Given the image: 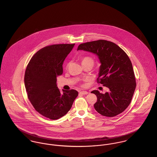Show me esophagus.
I'll return each mask as SVG.
<instances>
[{
	"mask_svg": "<svg viewBox=\"0 0 157 157\" xmlns=\"http://www.w3.org/2000/svg\"><path fill=\"white\" fill-rule=\"evenodd\" d=\"M80 94H82V95H86V94H88V92H87V91H80Z\"/></svg>",
	"mask_w": 157,
	"mask_h": 157,
	"instance_id": "esophagus-1",
	"label": "esophagus"
}]
</instances>
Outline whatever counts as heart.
<instances>
[{
  "label": "heart",
  "mask_w": 157,
  "mask_h": 157,
  "mask_svg": "<svg viewBox=\"0 0 157 157\" xmlns=\"http://www.w3.org/2000/svg\"><path fill=\"white\" fill-rule=\"evenodd\" d=\"M88 62H90V63H92L94 64V60L90 57H83L82 59V64L85 63H88ZM69 64H70L69 63H67V67L69 65Z\"/></svg>",
  "instance_id": "b5f03b06"
}]
</instances>
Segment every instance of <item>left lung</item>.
Wrapping results in <instances>:
<instances>
[{"label":"left lung","instance_id":"8db88e82","mask_svg":"<svg viewBox=\"0 0 157 157\" xmlns=\"http://www.w3.org/2000/svg\"><path fill=\"white\" fill-rule=\"evenodd\" d=\"M77 50L98 56L101 63L98 83L109 89L105 94L97 90L91 92L97 98L94 105L96 111L108 117L123 112L129 105L136 88L134 69L128 55L118 45L105 40L82 44Z\"/></svg>","mask_w":157,"mask_h":157}]
</instances>
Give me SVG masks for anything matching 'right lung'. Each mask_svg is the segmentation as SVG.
Wrapping results in <instances>:
<instances>
[{"mask_svg": "<svg viewBox=\"0 0 157 157\" xmlns=\"http://www.w3.org/2000/svg\"><path fill=\"white\" fill-rule=\"evenodd\" d=\"M75 44L48 46L38 51L30 60L24 83L28 97L34 109L51 120L65 115L71 109L78 92L57 86V77L63 73V63Z\"/></svg>", "mask_w": 157, "mask_h": 157, "instance_id": "add662e5", "label": "right lung"}]
</instances>
